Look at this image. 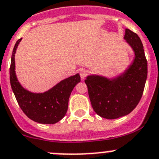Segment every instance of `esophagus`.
Listing matches in <instances>:
<instances>
[{
    "instance_id": "obj_1",
    "label": "esophagus",
    "mask_w": 159,
    "mask_h": 159,
    "mask_svg": "<svg viewBox=\"0 0 159 159\" xmlns=\"http://www.w3.org/2000/svg\"><path fill=\"white\" fill-rule=\"evenodd\" d=\"M80 76H81V79L84 80L85 77L86 76V75H87V71H86L85 69H80Z\"/></svg>"
}]
</instances>
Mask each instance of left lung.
I'll return each mask as SVG.
<instances>
[{"label":"left lung","instance_id":"1","mask_svg":"<svg viewBox=\"0 0 159 159\" xmlns=\"http://www.w3.org/2000/svg\"><path fill=\"white\" fill-rule=\"evenodd\" d=\"M124 39L134 52V59L128 69L112 79L90 75L85 80L93 109L106 119L130 114L139 103L147 80L148 63L141 39L128 28L125 29Z\"/></svg>","mask_w":159,"mask_h":159}]
</instances>
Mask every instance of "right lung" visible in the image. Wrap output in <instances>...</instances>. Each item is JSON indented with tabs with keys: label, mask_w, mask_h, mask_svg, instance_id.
Returning a JSON list of instances; mask_svg holds the SVG:
<instances>
[{
	"label": "right lung",
	"mask_w": 159,
	"mask_h": 159,
	"mask_svg": "<svg viewBox=\"0 0 159 159\" xmlns=\"http://www.w3.org/2000/svg\"><path fill=\"white\" fill-rule=\"evenodd\" d=\"M22 39L17 41L12 52L10 82L17 101L27 117L40 124L52 125L62 120L68 109L70 94L80 82L79 73L62 80L44 93H32L25 89L17 79L15 55Z\"/></svg>",
	"instance_id": "1"
}]
</instances>
